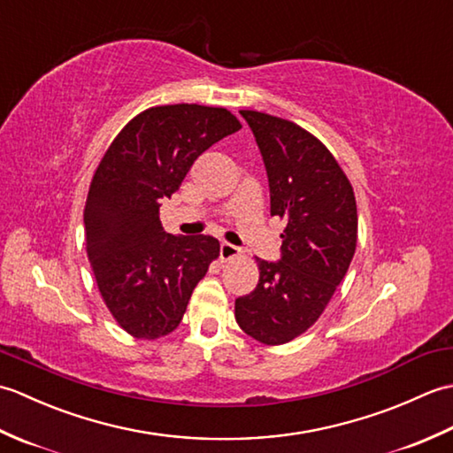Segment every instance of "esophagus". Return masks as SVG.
Instances as JSON below:
<instances>
[{
  "label": "esophagus",
  "instance_id": "1",
  "mask_svg": "<svg viewBox=\"0 0 453 453\" xmlns=\"http://www.w3.org/2000/svg\"><path fill=\"white\" fill-rule=\"evenodd\" d=\"M237 257H242V251H239V249H237L235 245H232V243H221V247H219V258H221V263L234 261V258H237Z\"/></svg>",
  "mask_w": 453,
  "mask_h": 453
}]
</instances>
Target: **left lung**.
Instances as JSON below:
<instances>
[{"mask_svg":"<svg viewBox=\"0 0 453 453\" xmlns=\"http://www.w3.org/2000/svg\"><path fill=\"white\" fill-rule=\"evenodd\" d=\"M271 187V214L286 221L282 261L257 258L258 284L235 300V321L255 341L278 346L319 319L358 242V211L349 177L333 153L296 122L242 111Z\"/></svg>","mask_w":453,"mask_h":453,"instance_id":"8db88e82","label":"left lung"}]
</instances>
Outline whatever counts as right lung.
I'll return each mask as SVG.
<instances>
[{
	"label": "right lung",
	"mask_w": 453,
	"mask_h": 453,
	"mask_svg": "<svg viewBox=\"0 0 453 453\" xmlns=\"http://www.w3.org/2000/svg\"><path fill=\"white\" fill-rule=\"evenodd\" d=\"M242 128L235 114L204 104H161L136 114L93 173L85 200V251L111 315L134 339L173 333L196 284L219 257L218 239L163 232L159 206L192 163Z\"/></svg>",
	"instance_id": "add662e5"
}]
</instances>
